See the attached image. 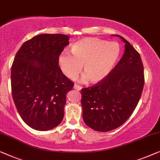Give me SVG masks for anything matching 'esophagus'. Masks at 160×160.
I'll return each mask as SVG.
<instances>
[{
    "label": "esophagus",
    "instance_id": "1",
    "mask_svg": "<svg viewBox=\"0 0 160 160\" xmlns=\"http://www.w3.org/2000/svg\"><path fill=\"white\" fill-rule=\"evenodd\" d=\"M74 88H75V90H77V91H80V90L82 89V87L77 84H75V85H74Z\"/></svg>",
    "mask_w": 160,
    "mask_h": 160
}]
</instances>
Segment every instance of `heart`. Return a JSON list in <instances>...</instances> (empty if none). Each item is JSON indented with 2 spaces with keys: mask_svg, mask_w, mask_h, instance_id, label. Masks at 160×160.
Here are the masks:
<instances>
[{
  "mask_svg": "<svg viewBox=\"0 0 160 160\" xmlns=\"http://www.w3.org/2000/svg\"><path fill=\"white\" fill-rule=\"evenodd\" d=\"M71 54L63 52L58 57L60 70L69 79L75 80L82 69V80L102 82L111 73L120 57V49L115 42L96 38H82L72 45Z\"/></svg>",
  "mask_w": 160,
  "mask_h": 160,
  "instance_id": "obj_1",
  "label": "heart"
}]
</instances>
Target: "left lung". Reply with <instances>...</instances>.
<instances>
[{"label":"left lung","mask_w":160,"mask_h":160,"mask_svg":"<svg viewBox=\"0 0 160 160\" xmlns=\"http://www.w3.org/2000/svg\"><path fill=\"white\" fill-rule=\"evenodd\" d=\"M125 52L102 82L81 90L82 118L94 130L107 132L122 125L140 99L144 85L143 66L137 51L124 38Z\"/></svg>","instance_id":"8db88e82"}]
</instances>
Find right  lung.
<instances>
[{
	"label": "right lung",
	"mask_w": 160,
	"mask_h": 160,
	"mask_svg": "<svg viewBox=\"0 0 160 160\" xmlns=\"http://www.w3.org/2000/svg\"><path fill=\"white\" fill-rule=\"evenodd\" d=\"M63 34H41L24 42L12 66V97L24 122L48 130L62 122L66 96L74 83L62 72L58 57L69 45Z\"/></svg>",
	"instance_id": "right-lung-1"
}]
</instances>
